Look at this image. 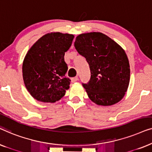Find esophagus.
<instances>
[{"instance_id":"1","label":"esophagus","mask_w":152,"mask_h":152,"mask_svg":"<svg viewBox=\"0 0 152 152\" xmlns=\"http://www.w3.org/2000/svg\"><path fill=\"white\" fill-rule=\"evenodd\" d=\"M77 80H78V77H75L71 78V82H72V83L76 82Z\"/></svg>"}]
</instances>
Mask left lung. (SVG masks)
<instances>
[{
  "mask_svg": "<svg viewBox=\"0 0 152 152\" xmlns=\"http://www.w3.org/2000/svg\"><path fill=\"white\" fill-rule=\"evenodd\" d=\"M75 47L90 66L91 80L83 84L89 99L105 107L121 100L130 81L129 62L124 49L106 34L95 32L79 34Z\"/></svg>",
  "mask_w": 152,
  "mask_h": 152,
  "instance_id": "obj_1",
  "label": "left lung"
}]
</instances>
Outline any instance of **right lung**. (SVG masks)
<instances>
[{"label": "right lung", "instance_id": "obj_1", "mask_svg": "<svg viewBox=\"0 0 152 152\" xmlns=\"http://www.w3.org/2000/svg\"><path fill=\"white\" fill-rule=\"evenodd\" d=\"M74 35L50 32L43 35L29 49L22 72L27 90L35 99L55 103L65 95L70 80L64 55L71 46Z\"/></svg>", "mask_w": 152, "mask_h": 152}]
</instances>
